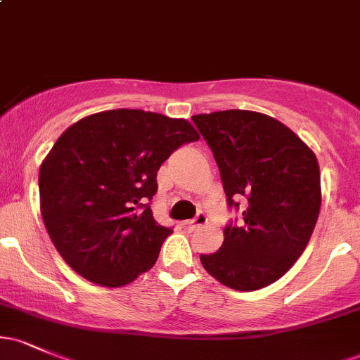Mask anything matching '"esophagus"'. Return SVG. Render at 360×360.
<instances>
[{
  "instance_id": "34e87169",
  "label": "esophagus",
  "mask_w": 360,
  "mask_h": 360,
  "mask_svg": "<svg viewBox=\"0 0 360 360\" xmlns=\"http://www.w3.org/2000/svg\"><path fill=\"white\" fill-rule=\"evenodd\" d=\"M206 221H208V218H206V214L200 212V213L196 214V218H194V220L186 221L184 225H186V229L191 230V232H193V230H198V229H201V226H205Z\"/></svg>"
}]
</instances>
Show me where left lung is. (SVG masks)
<instances>
[{
  "instance_id": "1",
  "label": "left lung",
  "mask_w": 360,
  "mask_h": 360,
  "mask_svg": "<svg viewBox=\"0 0 360 360\" xmlns=\"http://www.w3.org/2000/svg\"><path fill=\"white\" fill-rule=\"evenodd\" d=\"M212 147L229 205L245 200L240 226L201 264L223 286L255 291L283 278L307 249L321 206L315 152L279 120L249 110L193 117Z\"/></svg>"
}]
</instances>
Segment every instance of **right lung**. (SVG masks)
<instances>
[{
  "instance_id": "right-lung-1",
  "label": "right lung",
  "mask_w": 360,
  "mask_h": 360,
  "mask_svg": "<svg viewBox=\"0 0 360 360\" xmlns=\"http://www.w3.org/2000/svg\"><path fill=\"white\" fill-rule=\"evenodd\" d=\"M194 140L188 120L127 108L88 115L56 140L39 172L40 213L71 269L122 288L154 267L172 230L146 201L164 160Z\"/></svg>"
}]
</instances>
